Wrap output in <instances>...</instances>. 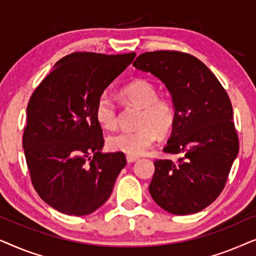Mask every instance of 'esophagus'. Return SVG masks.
<instances>
[{"mask_svg": "<svg viewBox=\"0 0 256 256\" xmlns=\"http://www.w3.org/2000/svg\"><path fill=\"white\" fill-rule=\"evenodd\" d=\"M126 158H127V162H128V163H134V162H136V160H138V157L127 155V156H126Z\"/></svg>", "mask_w": 256, "mask_h": 256, "instance_id": "34e87169", "label": "esophagus"}]
</instances>
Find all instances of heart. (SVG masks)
<instances>
[{
	"label": "heart",
	"mask_w": 256,
	"mask_h": 256,
	"mask_svg": "<svg viewBox=\"0 0 256 256\" xmlns=\"http://www.w3.org/2000/svg\"><path fill=\"white\" fill-rule=\"evenodd\" d=\"M121 96L128 104L142 108L138 129L112 135L107 142L112 150L129 156H141L156 142L157 132L166 135L174 127V108L169 100L158 96L156 86L146 79H135L121 90ZM96 120L106 130L118 127V107L108 93H102L94 110Z\"/></svg>",
	"instance_id": "heart-1"
}]
</instances>
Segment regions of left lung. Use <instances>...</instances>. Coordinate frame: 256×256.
<instances>
[{
  "label": "left lung",
  "instance_id": "obj_1",
  "mask_svg": "<svg viewBox=\"0 0 256 256\" xmlns=\"http://www.w3.org/2000/svg\"><path fill=\"white\" fill-rule=\"evenodd\" d=\"M132 65L166 86L174 108L172 132L163 152L180 157L176 162H154L150 194L172 214L202 211L222 194L239 152L230 98L208 66L188 54L146 52Z\"/></svg>",
  "mask_w": 256,
  "mask_h": 256
}]
</instances>
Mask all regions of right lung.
Returning a JSON list of instances; mask_svg holds the SVG:
<instances>
[{
    "label": "right lung",
    "mask_w": 256,
    "mask_h": 256,
    "mask_svg": "<svg viewBox=\"0 0 256 256\" xmlns=\"http://www.w3.org/2000/svg\"><path fill=\"white\" fill-rule=\"evenodd\" d=\"M136 54L74 52L62 58L26 107L23 149L31 182L43 200L68 216L104 204L124 169V152H101L96 101Z\"/></svg>",
    "instance_id": "right-lung-1"
}]
</instances>
